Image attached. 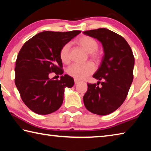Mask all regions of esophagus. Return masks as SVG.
<instances>
[{
	"label": "esophagus",
	"instance_id": "34e87169",
	"mask_svg": "<svg viewBox=\"0 0 151 151\" xmlns=\"http://www.w3.org/2000/svg\"><path fill=\"white\" fill-rule=\"evenodd\" d=\"M79 82H80V81H79L78 80H77V79H75V83L76 84H76H78Z\"/></svg>",
	"mask_w": 151,
	"mask_h": 151
}]
</instances>
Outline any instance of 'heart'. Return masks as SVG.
I'll list each match as a JSON object with an SVG mask.
<instances>
[{
	"mask_svg": "<svg viewBox=\"0 0 151 151\" xmlns=\"http://www.w3.org/2000/svg\"><path fill=\"white\" fill-rule=\"evenodd\" d=\"M76 43L80 47L83 48L86 52L89 53L90 57L94 60H100L101 55V52L97 50L99 47V42L93 37L84 35L76 39ZM70 43H66L61 48L60 50V58L64 63H68L70 61ZM95 70V66L92 63H86L84 65L80 64H73L67 68L68 75L77 80H83L88 76L93 74Z\"/></svg>",
	"mask_w": 151,
	"mask_h": 151,
	"instance_id": "heart-1",
	"label": "heart"
}]
</instances>
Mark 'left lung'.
I'll use <instances>...</instances> for the list:
<instances>
[{
    "label": "left lung",
    "instance_id": "8db88e82",
    "mask_svg": "<svg viewBox=\"0 0 151 151\" xmlns=\"http://www.w3.org/2000/svg\"><path fill=\"white\" fill-rule=\"evenodd\" d=\"M83 34L96 39L103 45L104 55L98 70L93 75L99 80L88 84L83 102L88 110L98 115H107L123 103L133 80L134 58L123 37L106 29L86 30Z\"/></svg>",
    "mask_w": 151,
    "mask_h": 151
}]
</instances>
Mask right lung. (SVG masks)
<instances>
[{
	"mask_svg": "<svg viewBox=\"0 0 151 151\" xmlns=\"http://www.w3.org/2000/svg\"><path fill=\"white\" fill-rule=\"evenodd\" d=\"M81 32L44 31L24 43L15 66V85L24 103L39 114H48L62 105L66 87H73V77L65 75L60 80L50 78V73L63 75L60 50Z\"/></svg>",
	"mask_w": 151,
	"mask_h": 151,
	"instance_id": "right-lung-1",
	"label": "right lung"
}]
</instances>
